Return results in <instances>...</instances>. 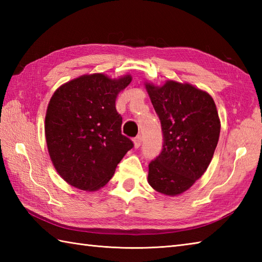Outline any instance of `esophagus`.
<instances>
[{"instance_id": "obj_1", "label": "esophagus", "mask_w": 262, "mask_h": 262, "mask_svg": "<svg viewBox=\"0 0 262 262\" xmlns=\"http://www.w3.org/2000/svg\"><path fill=\"white\" fill-rule=\"evenodd\" d=\"M141 144H142V136L138 135V136H136V137L134 138V146H135V148L140 147Z\"/></svg>"}]
</instances>
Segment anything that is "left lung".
<instances>
[{
  "mask_svg": "<svg viewBox=\"0 0 262 262\" xmlns=\"http://www.w3.org/2000/svg\"><path fill=\"white\" fill-rule=\"evenodd\" d=\"M145 88L163 133L162 151L148 164V183L161 193L177 196L207 170L220 138L219 113L207 92L188 83H146Z\"/></svg>",
  "mask_w": 262,
  "mask_h": 262,
  "instance_id": "left-lung-1",
  "label": "left lung"
}]
</instances>
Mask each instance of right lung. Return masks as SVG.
Segmentation results:
<instances>
[{"instance_id": "obj_1", "label": "right lung", "mask_w": 262, "mask_h": 262, "mask_svg": "<svg viewBox=\"0 0 262 262\" xmlns=\"http://www.w3.org/2000/svg\"><path fill=\"white\" fill-rule=\"evenodd\" d=\"M130 82V75H82L53 94L45 118L47 148L71 186L85 191L102 188L134 146L121 134L122 118L116 110L117 96Z\"/></svg>"}]
</instances>
